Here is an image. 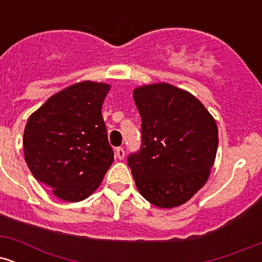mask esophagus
Masks as SVG:
<instances>
[{"label":"esophagus","instance_id":"esophagus-1","mask_svg":"<svg viewBox=\"0 0 262 262\" xmlns=\"http://www.w3.org/2000/svg\"><path fill=\"white\" fill-rule=\"evenodd\" d=\"M116 156L119 159V160H123L125 156V151L123 148H117L116 149Z\"/></svg>","mask_w":262,"mask_h":262}]
</instances>
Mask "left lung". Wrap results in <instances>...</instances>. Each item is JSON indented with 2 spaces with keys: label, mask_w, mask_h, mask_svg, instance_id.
I'll list each match as a JSON object with an SVG mask.
<instances>
[{
  "label": "left lung",
  "mask_w": 262,
  "mask_h": 262,
  "mask_svg": "<svg viewBox=\"0 0 262 262\" xmlns=\"http://www.w3.org/2000/svg\"><path fill=\"white\" fill-rule=\"evenodd\" d=\"M141 117V146L128 156L140 194L160 208L193 197L208 180L218 149L214 118L194 96L154 83L133 91Z\"/></svg>",
  "instance_id": "1"
}]
</instances>
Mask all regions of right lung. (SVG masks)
I'll list each match as a JSON object with an SVG mask.
<instances>
[{
	"label": "right lung",
	"mask_w": 262,
	"mask_h": 262,
	"mask_svg": "<svg viewBox=\"0 0 262 262\" xmlns=\"http://www.w3.org/2000/svg\"><path fill=\"white\" fill-rule=\"evenodd\" d=\"M111 86L75 83L52 96L29 117L23 135L32 175L60 200L80 202L97 189L113 162L102 117Z\"/></svg>",
	"instance_id": "obj_1"
}]
</instances>
